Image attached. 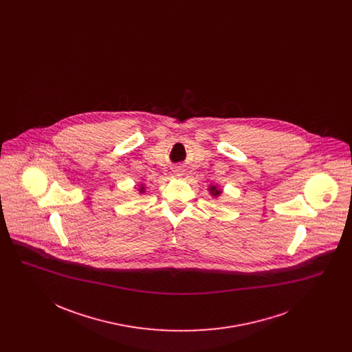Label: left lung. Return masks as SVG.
I'll list each match as a JSON object with an SVG mask.
<instances>
[{"mask_svg": "<svg viewBox=\"0 0 352 352\" xmlns=\"http://www.w3.org/2000/svg\"><path fill=\"white\" fill-rule=\"evenodd\" d=\"M207 190H208L210 195H211L214 199H218L219 197L223 194V188H221L218 184H210Z\"/></svg>", "mask_w": 352, "mask_h": 352, "instance_id": "left-lung-1", "label": "left lung"}]
</instances>
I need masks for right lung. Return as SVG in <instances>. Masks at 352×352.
<instances>
[{"label": "right lung", "mask_w": 352, "mask_h": 352, "mask_svg": "<svg viewBox=\"0 0 352 352\" xmlns=\"http://www.w3.org/2000/svg\"><path fill=\"white\" fill-rule=\"evenodd\" d=\"M137 191H138V194H141V195L145 194V191H146V186H145V184H138V190H137Z\"/></svg>", "instance_id": "add662e5"}]
</instances>
